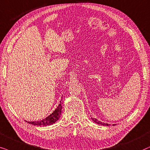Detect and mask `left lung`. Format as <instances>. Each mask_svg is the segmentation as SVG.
I'll use <instances>...</instances> for the list:
<instances>
[{"mask_svg":"<svg viewBox=\"0 0 150 150\" xmlns=\"http://www.w3.org/2000/svg\"><path fill=\"white\" fill-rule=\"evenodd\" d=\"M92 119H93V121H94V122L96 123H97V124H101V125H106V126H109V125H110L109 124H108V123H105L101 122V121L97 120V119H94V118H93V117H92Z\"/></svg>","mask_w":150,"mask_h":150,"instance_id":"8db88e82","label":"left lung"}]
</instances>
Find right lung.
I'll use <instances>...</instances> for the list:
<instances>
[{
  "instance_id": "right-lung-1",
  "label": "right lung",
  "mask_w": 150,
  "mask_h": 150,
  "mask_svg": "<svg viewBox=\"0 0 150 150\" xmlns=\"http://www.w3.org/2000/svg\"><path fill=\"white\" fill-rule=\"evenodd\" d=\"M62 108V102L60 101V103L59 104L58 107L55 110V111L53 113L51 114L46 119H44L43 120L40 121H28V123L33 125H50L53 124L60 117Z\"/></svg>"
}]
</instances>
